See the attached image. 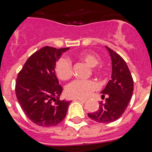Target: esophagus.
<instances>
[{"mask_svg":"<svg viewBox=\"0 0 152 152\" xmlns=\"http://www.w3.org/2000/svg\"><path fill=\"white\" fill-rule=\"evenodd\" d=\"M76 100H78L79 102H82V103H85V102H87V100H86V99H77Z\"/></svg>","mask_w":152,"mask_h":152,"instance_id":"esophagus-1","label":"esophagus"}]
</instances>
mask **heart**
<instances>
[{
    "label": "heart",
    "instance_id": "1",
    "mask_svg": "<svg viewBox=\"0 0 152 152\" xmlns=\"http://www.w3.org/2000/svg\"><path fill=\"white\" fill-rule=\"evenodd\" d=\"M78 58L90 67H96L99 62L98 56L91 52H82L78 55ZM94 71L99 73V70L94 69ZM56 73L62 80L70 79L72 76V66L70 61L65 58H61L56 65ZM96 89L97 85L93 81L75 80L67 86L66 93L70 98H87Z\"/></svg>",
    "mask_w": 152,
    "mask_h": 152
}]
</instances>
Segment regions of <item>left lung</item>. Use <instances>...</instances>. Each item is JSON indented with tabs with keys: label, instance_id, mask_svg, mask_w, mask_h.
<instances>
[{
	"label": "left lung",
	"instance_id": "obj_1",
	"mask_svg": "<svg viewBox=\"0 0 152 152\" xmlns=\"http://www.w3.org/2000/svg\"><path fill=\"white\" fill-rule=\"evenodd\" d=\"M112 61L111 80L101 93L105 102H99V108L89 118L99 123H111L119 118L126 109L132 96L134 82L130 70L123 58L117 53L105 46Z\"/></svg>",
	"mask_w": 152,
	"mask_h": 152
}]
</instances>
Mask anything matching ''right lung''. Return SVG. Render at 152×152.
I'll return each mask as SVG.
<instances>
[{
	"instance_id": "1",
	"label": "right lung",
	"mask_w": 152,
	"mask_h": 152,
	"mask_svg": "<svg viewBox=\"0 0 152 152\" xmlns=\"http://www.w3.org/2000/svg\"><path fill=\"white\" fill-rule=\"evenodd\" d=\"M69 49L42 48L27 59L18 73L17 99L27 117L39 126L57 125L67 114L70 101L59 99L62 87L55 67L62 53Z\"/></svg>"
}]
</instances>
